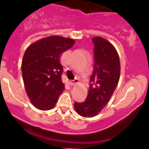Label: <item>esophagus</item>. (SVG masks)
<instances>
[{
	"mask_svg": "<svg viewBox=\"0 0 149 149\" xmlns=\"http://www.w3.org/2000/svg\"><path fill=\"white\" fill-rule=\"evenodd\" d=\"M78 80L77 79H74V80H72V81H70V85L71 86H74L77 84H78Z\"/></svg>",
	"mask_w": 149,
	"mask_h": 149,
	"instance_id": "obj_1",
	"label": "esophagus"
}]
</instances>
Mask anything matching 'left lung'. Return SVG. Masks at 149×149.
<instances>
[{
    "instance_id": "left-lung-1",
    "label": "left lung",
    "mask_w": 149,
    "mask_h": 149,
    "mask_svg": "<svg viewBox=\"0 0 149 149\" xmlns=\"http://www.w3.org/2000/svg\"><path fill=\"white\" fill-rule=\"evenodd\" d=\"M94 44V64L88 95L84 102H74L77 113L93 117L103 110L113 94L120 76L119 55L113 45L103 38L92 39Z\"/></svg>"
}]
</instances>
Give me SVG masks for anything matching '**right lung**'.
Masks as SVG:
<instances>
[{"label":"right lung","mask_w":149,"mask_h":149,"mask_svg":"<svg viewBox=\"0 0 149 149\" xmlns=\"http://www.w3.org/2000/svg\"><path fill=\"white\" fill-rule=\"evenodd\" d=\"M74 44L72 39L51 36L30 45L26 50L22 63V77L29 99L39 110L53 108L64 90L60 57Z\"/></svg>","instance_id":"1"}]
</instances>
